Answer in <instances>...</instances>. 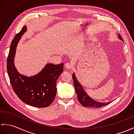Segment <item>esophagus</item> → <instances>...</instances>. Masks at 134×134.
Here are the masks:
<instances>
[{"mask_svg":"<svg viewBox=\"0 0 134 134\" xmlns=\"http://www.w3.org/2000/svg\"><path fill=\"white\" fill-rule=\"evenodd\" d=\"M65 66H66V68H67V69L70 70L72 68V64L70 63H67L66 64H65Z\"/></svg>","mask_w":134,"mask_h":134,"instance_id":"esophagus-1","label":"esophagus"}]
</instances>
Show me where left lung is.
I'll return each instance as SVG.
<instances>
[{
  "label": "left lung",
  "mask_w": 134,
  "mask_h": 134,
  "mask_svg": "<svg viewBox=\"0 0 134 134\" xmlns=\"http://www.w3.org/2000/svg\"><path fill=\"white\" fill-rule=\"evenodd\" d=\"M118 37L119 39L123 42V39L122 37L121 36L120 34H118ZM72 79L74 82V85L75 87L76 93L77 96V100L81 103V104L84 107H95V108H100L102 107L105 106L108 104L111 103V102L107 103H102L98 102L94 100L91 98L87 95V94L85 92V90L83 89V87L80 85V83L77 81L76 77L75 74H72Z\"/></svg>",
  "instance_id": "8db88e82"
}]
</instances>
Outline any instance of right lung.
Here are the masks:
<instances>
[{"label":"right lung","mask_w":134,"mask_h":134,"mask_svg":"<svg viewBox=\"0 0 134 134\" xmlns=\"http://www.w3.org/2000/svg\"><path fill=\"white\" fill-rule=\"evenodd\" d=\"M24 26L12 40L7 60V70L12 89L21 101L35 107L50 105L57 94V80L63 70V64L48 63L36 75L27 77L18 72L14 57L18 43L26 31Z\"/></svg>","instance_id":"obj_1"}]
</instances>
